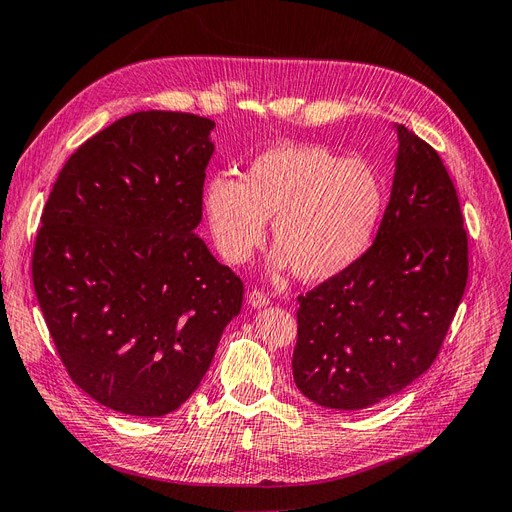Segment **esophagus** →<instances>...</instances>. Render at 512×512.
I'll return each instance as SVG.
<instances>
[{
  "mask_svg": "<svg viewBox=\"0 0 512 512\" xmlns=\"http://www.w3.org/2000/svg\"><path fill=\"white\" fill-rule=\"evenodd\" d=\"M247 303H250L252 307H265V305H269L271 301H269V297L262 290H250L247 292Z\"/></svg>",
  "mask_w": 512,
  "mask_h": 512,
  "instance_id": "esophagus-1",
  "label": "esophagus"
}]
</instances>
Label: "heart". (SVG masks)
<instances>
[{"label": "heart", "mask_w": 512, "mask_h": 512, "mask_svg": "<svg viewBox=\"0 0 512 512\" xmlns=\"http://www.w3.org/2000/svg\"><path fill=\"white\" fill-rule=\"evenodd\" d=\"M203 205L213 241L230 262L252 256L271 220L275 267L324 282L367 252L384 211V185L369 164L329 147L284 145L256 156L241 181L213 175Z\"/></svg>", "instance_id": "obj_1"}]
</instances>
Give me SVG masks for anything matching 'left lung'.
<instances>
[{
    "label": "left lung",
    "mask_w": 512,
    "mask_h": 512,
    "mask_svg": "<svg viewBox=\"0 0 512 512\" xmlns=\"http://www.w3.org/2000/svg\"><path fill=\"white\" fill-rule=\"evenodd\" d=\"M391 200L350 269L299 297L292 376L329 410H363L436 361L468 282V232L438 151L395 123Z\"/></svg>",
    "instance_id": "obj_1"
}]
</instances>
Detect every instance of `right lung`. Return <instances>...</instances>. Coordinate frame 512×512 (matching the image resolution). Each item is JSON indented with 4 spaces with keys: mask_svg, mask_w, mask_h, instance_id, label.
I'll use <instances>...</instances> for the list:
<instances>
[{
    "mask_svg": "<svg viewBox=\"0 0 512 512\" xmlns=\"http://www.w3.org/2000/svg\"><path fill=\"white\" fill-rule=\"evenodd\" d=\"M207 117L141 111L91 136L42 211L32 275L74 384L132 416L175 412L207 374L243 282L196 235Z\"/></svg>",
    "mask_w": 512,
    "mask_h": 512,
    "instance_id": "1",
    "label": "right lung"
}]
</instances>
